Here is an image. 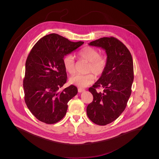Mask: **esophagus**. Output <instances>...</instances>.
Returning a JSON list of instances; mask_svg holds the SVG:
<instances>
[{"label":"esophagus","instance_id":"obj_1","mask_svg":"<svg viewBox=\"0 0 159 159\" xmlns=\"http://www.w3.org/2000/svg\"><path fill=\"white\" fill-rule=\"evenodd\" d=\"M78 92H84V91H85V90H84V89H81V88H78Z\"/></svg>","mask_w":159,"mask_h":159}]
</instances>
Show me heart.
<instances>
[{"label": "heart", "instance_id": "obj_1", "mask_svg": "<svg viewBox=\"0 0 159 159\" xmlns=\"http://www.w3.org/2000/svg\"><path fill=\"white\" fill-rule=\"evenodd\" d=\"M79 57L89 62L88 72H93L96 76L102 75L105 71L108 64L107 56L99 54V51L91 46H86L81 49L78 54ZM63 64L67 71L71 75L76 71L75 58L71 54L66 55L63 59ZM95 76L92 73L85 75L76 74L70 78V83L80 88H86L94 81Z\"/></svg>", "mask_w": 159, "mask_h": 159}]
</instances>
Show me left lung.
<instances>
[{"label":"left lung","mask_w":159,"mask_h":159,"mask_svg":"<svg viewBox=\"0 0 159 159\" xmlns=\"http://www.w3.org/2000/svg\"><path fill=\"white\" fill-rule=\"evenodd\" d=\"M89 45L102 48L107 55V68L89 89L93 101L86 109L91 121L105 125L115 120L127 106L134 78L133 59L127 48L114 37H103ZM100 87L104 89L102 93L96 91Z\"/></svg>","instance_id":"left-lung-1"}]
</instances>
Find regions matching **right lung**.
I'll return each mask as SVG.
<instances>
[{"mask_svg":"<svg viewBox=\"0 0 159 159\" xmlns=\"http://www.w3.org/2000/svg\"><path fill=\"white\" fill-rule=\"evenodd\" d=\"M83 43L51 34L40 39L31 49L25 62L24 100L39 120L52 124L65 116L67 103L78 89L70 85L61 90L67 78L63 59Z\"/></svg>","mask_w":159,"mask_h":159,"instance_id":"right-lung-1","label":"right lung"}]
</instances>
